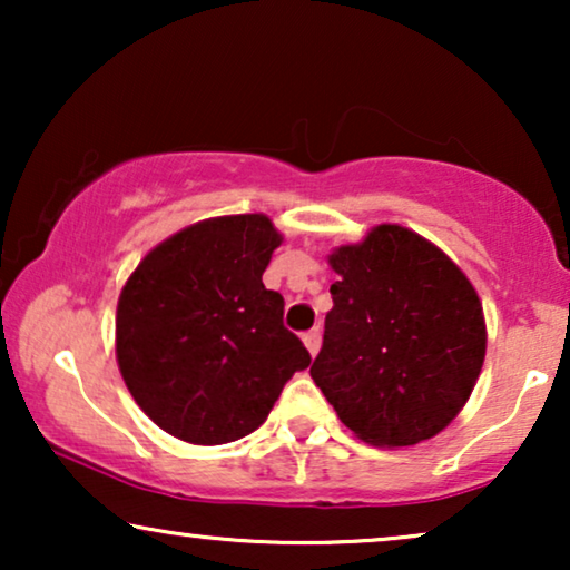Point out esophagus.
Here are the masks:
<instances>
[{"label":"esophagus","mask_w":570,"mask_h":570,"mask_svg":"<svg viewBox=\"0 0 570 570\" xmlns=\"http://www.w3.org/2000/svg\"><path fill=\"white\" fill-rule=\"evenodd\" d=\"M303 345L308 347V353H311V355H316V353H318V347H322V332H318V330H311V332L303 334Z\"/></svg>","instance_id":"esophagus-1"}]
</instances>
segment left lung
Instances as JSON below:
<instances>
[{
    "label": "left lung",
    "mask_w": 570,
    "mask_h": 570,
    "mask_svg": "<svg viewBox=\"0 0 570 570\" xmlns=\"http://www.w3.org/2000/svg\"><path fill=\"white\" fill-rule=\"evenodd\" d=\"M324 342L311 379L342 423L373 446L441 433L470 400L485 361L482 303L441 248L379 225L330 256Z\"/></svg>",
    "instance_id": "left-lung-1"
}]
</instances>
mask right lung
Instances as JSON below:
<instances>
[{"mask_svg": "<svg viewBox=\"0 0 570 570\" xmlns=\"http://www.w3.org/2000/svg\"><path fill=\"white\" fill-rule=\"evenodd\" d=\"M283 236L264 215L213 217L139 262L116 308V361L145 415L217 446L254 433L311 355L262 283Z\"/></svg>", "mask_w": 570, "mask_h": 570, "instance_id": "add662e5", "label": "right lung"}]
</instances>
